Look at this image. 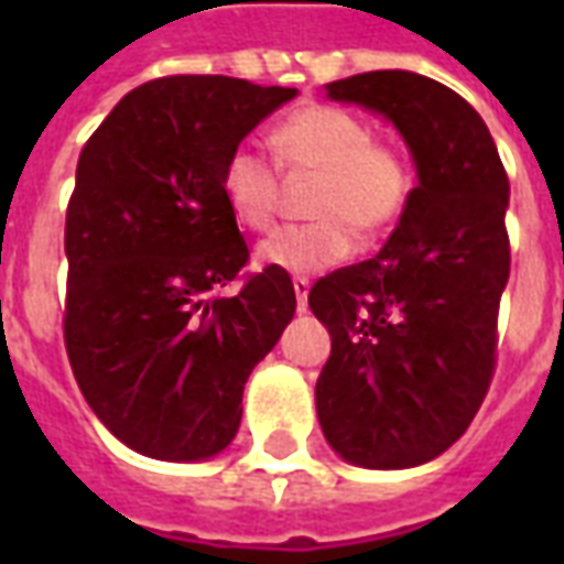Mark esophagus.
Wrapping results in <instances>:
<instances>
[{"instance_id": "1", "label": "esophagus", "mask_w": 564, "mask_h": 564, "mask_svg": "<svg viewBox=\"0 0 564 564\" xmlns=\"http://www.w3.org/2000/svg\"><path fill=\"white\" fill-rule=\"evenodd\" d=\"M293 290H295V302H299V311H305L311 281H307V278H293Z\"/></svg>"}]
</instances>
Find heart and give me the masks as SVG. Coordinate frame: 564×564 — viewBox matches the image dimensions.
Listing matches in <instances>:
<instances>
[{
    "instance_id": "b5f03b06",
    "label": "heart",
    "mask_w": 564,
    "mask_h": 564,
    "mask_svg": "<svg viewBox=\"0 0 564 564\" xmlns=\"http://www.w3.org/2000/svg\"><path fill=\"white\" fill-rule=\"evenodd\" d=\"M278 165L314 177L302 226L259 245V262L290 274H314L354 253L356 236L375 241L402 220L414 196V165L402 150L371 135L362 117L335 105H305L271 129ZM220 196L241 229L269 232L281 210V177L257 148L238 144L220 165Z\"/></svg>"
}]
</instances>
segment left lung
<instances>
[{
    "instance_id": "8db88e82",
    "label": "left lung",
    "mask_w": 564,
    "mask_h": 564,
    "mask_svg": "<svg viewBox=\"0 0 564 564\" xmlns=\"http://www.w3.org/2000/svg\"><path fill=\"white\" fill-rule=\"evenodd\" d=\"M326 90L392 120L420 184L378 257L307 293L332 335L317 416L347 462L411 468L459 441L496 371L508 172L480 115L425 75L366 72Z\"/></svg>"
}]
</instances>
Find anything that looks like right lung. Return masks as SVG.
Wrapping results in <instances>:
<instances>
[{
	"instance_id": "obj_1",
	"label": "right lung",
	"mask_w": 564,
	"mask_h": 564,
	"mask_svg": "<svg viewBox=\"0 0 564 564\" xmlns=\"http://www.w3.org/2000/svg\"><path fill=\"white\" fill-rule=\"evenodd\" d=\"M293 87L172 75L127 93L80 150L66 208V354L84 399L141 456L208 459L250 371L295 314L290 274H245L220 165ZM245 280L229 300L216 290Z\"/></svg>"
}]
</instances>
